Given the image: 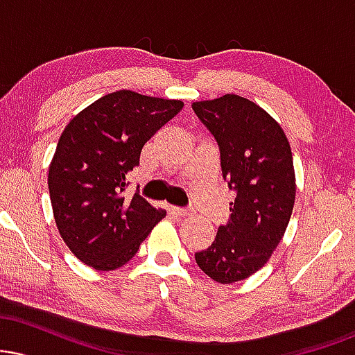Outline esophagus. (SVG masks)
Wrapping results in <instances>:
<instances>
[{
    "instance_id": "obj_1",
    "label": "esophagus",
    "mask_w": 355,
    "mask_h": 355,
    "mask_svg": "<svg viewBox=\"0 0 355 355\" xmlns=\"http://www.w3.org/2000/svg\"><path fill=\"white\" fill-rule=\"evenodd\" d=\"M168 211L175 217H189L190 215L189 209H180V207H168Z\"/></svg>"
}]
</instances>
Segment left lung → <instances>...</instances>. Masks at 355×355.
<instances>
[{"label":"left lung","mask_w":355,"mask_h":355,"mask_svg":"<svg viewBox=\"0 0 355 355\" xmlns=\"http://www.w3.org/2000/svg\"><path fill=\"white\" fill-rule=\"evenodd\" d=\"M191 108L217 140L222 175L237 193L230 220L195 260L215 282L234 284L266 266L284 237L295 202L292 150L282 126L243 96L229 93Z\"/></svg>","instance_id":"1"}]
</instances>
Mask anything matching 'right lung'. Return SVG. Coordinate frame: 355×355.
Masks as SVG:
<instances>
[{"label": "right lung", "instance_id": "obj_1", "mask_svg": "<svg viewBox=\"0 0 355 355\" xmlns=\"http://www.w3.org/2000/svg\"><path fill=\"white\" fill-rule=\"evenodd\" d=\"M182 108L180 100L120 89L81 110L63 130L48 190L61 239L83 263L96 270L125 266L166 215L123 191L144 145Z\"/></svg>", "mask_w": 355, "mask_h": 355}]
</instances>
